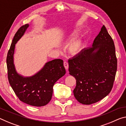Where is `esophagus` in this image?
<instances>
[{"label": "esophagus", "mask_w": 126, "mask_h": 126, "mask_svg": "<svg viewBox=\"0 0 126 126\" xmlns=\"http://www.w3.org/2000/svg\"><path fill=\"white\" fill-rule=\"evenodd\" d=\"M63 65H64V67H65V68L66 69V70H67V69H68V67H69L68 63H67V61H64V63H63Z\"/></svg>", "instance_id": "34e87169"}]
</instances>
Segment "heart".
Segmentation results:
<instances>
[{
    "label": "heart",
    "mask_w": 126,
    "mask_h": 126,
    "mask_svg": "<svg viewBox=\"0 0 126 126\" xmlns=\"http://www.w3.org/2000/svg\"><path fill=\"white\" fill-rule=\"evenodd\" d=\"M82 42L80 40H77L73 43H71L69 46V51L73 54H76L80 51L82 48Z\"/></svg>",
    "instance_id": "heart-1"
}]
</instances>
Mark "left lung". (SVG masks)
I'll return each mask as SVG.
<instances>
[{"instance_id": "obj_1", "label": "left lung", "mask_w": 126, "mask_h": 126, "mask_svg": "<svg viewBox=\"0 0 126 126\" xmlns=\"http://www.w3.org/2000/svg\"><path fill=\"white\" fill-rule=\"evenodd\" d=\"M70 74L76 79L75 98L85 105L95 103L111 91L117 69L113 39L103 25L92 47L69 60Z\"/></svg>"}]
</instances>
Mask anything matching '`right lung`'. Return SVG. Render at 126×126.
Here are the masks:
<instances>
[{
  "label": "right lung",
  "mask_w": 126,
  "mask_h": 126,
  "mask_svg": "<svg viewBox=\"0 0 126 126\" xmlns=\"http://www.w3.org/2000/svg\"><path fill=\"white\" fill-rule=\"evenodd\" d=\"M29 27L23 25L17 30L7 53L8 78L11 87L20 101L34 106H43L51 100L53 87L57 80L65 74L63 60L55 59L48 62L43 68L30 77H23L18 74L13 63L15 44Z\"/></svg>",
  "instance_id": "1"
}]
</instances>
